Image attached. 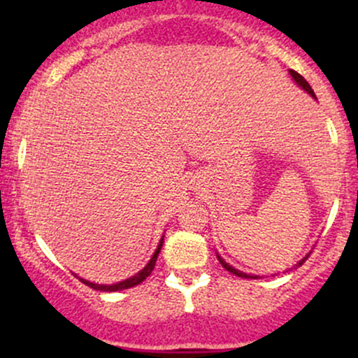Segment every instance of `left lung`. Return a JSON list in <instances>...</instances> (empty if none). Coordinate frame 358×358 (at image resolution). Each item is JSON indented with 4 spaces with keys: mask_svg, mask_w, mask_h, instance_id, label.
<instances>
[{
    "mask_svg": "<svg viewBox=\"0 0 358 358\" xmlns=\"http://www.w3.org/2000/svg\"><path fill=\"white\" fill-rule=\"evenodd\" d=\"M289 74H291L292 81H294V83H296V85H298V86H299V88H301V90H305V92H306V93H308V95H310V96H312V99H315V100H317V96H315V93H313L312 86H310V85H308V81H306V79H305V78H303V76H301V74H298V72H296V71H292V69H291V71H289ZM216 256H218V262H220V263H222V266H223V268H225V270H229V272H230V273H234V275H237V277H244V279H258V277H259V275H252V273H246V272H241V270L234 268V266H232V265H229V263H227V262H225V259H223V258H222V256H220V255H218V252H216ZM308 256H310V255H305V256H303V258H301V259H299V262H298V263H296V265H294V266H292V268H298V266H301V265H303V263H305V259H306V258H308Z\"/></svg>",
    "mask_w": 358,
    "mask_h": 358,
    "instance_id": "1",
    "label": "left lung"
}]
</instances>
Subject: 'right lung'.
<instances>
[{
	"label": "right lung",
	"mask_w": 358,
	"mask_h": 358,
	"mask_svg": "<svg viewBox=\"0 0 358 358\" xmlns=\"http://www.w3.org/2000/svg\"><path fill=\"white\" fill-rule=\"evenodd\" d=\"M162 243H164V236L161 237V241H159V246L156 251H154L152 258L149 259V263H147L145 266H143L142 270H140L138 273H135V275H131L129 279L126 280H121V282H115V284H95V282H90V280L86 279H81V277H78L79 280H81L83 284H86V286H90L92 289H96V291H103V292H112V291H122V289H129V287H135L138 286L140 282H143V280L147 279V277L150 275V272L154 270V266H156V262H157V256L159 252H161V248H162Z\"/></svg>",
	"instance_id": "1"
}]
</instances>
